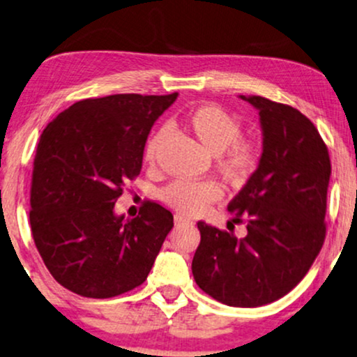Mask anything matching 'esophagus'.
<instances>
[{"instance_id": "esophagus-1", "label": "esophagus", "mask_w": 357, "mask_h": 357, "mask_svg": "<svg viewBox=\"0 0 357 357\" xmlns=\"http://www.w3.org/2000/svg\"><path fill=\"white\" fill-rule=\"evenodd\" d=\"M174 224H176V225H191L192 220H191V219H186V218H184V215H181V214H176V215H174Z\"/></svg>"}]
</instances>
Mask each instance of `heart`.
<instances>
[{"label":"heart","mask_w":357,"mask_h":357,"mask_svg":"<svg viewBox=\"0 0 357 357\" xmlns=\"http://www.w3.org/2000/svg\"><path fill=\"white\" fill-rule=\"evenodd\" d=\"M184 126L204 146L215 155V166L229 183L245 184L254 176L261 161V146L252 138H243L241 119L229 114L222 107L207 103L192 108L184 116ZM166 132L156 130L146 139L143 158L146 165H156L158 153L163 145ZM222 197V189L215 181H173L161 191V199L173 209L188 215L202 214L207 207Z\"/></svg>","instance_id":"1"}]
</instances>
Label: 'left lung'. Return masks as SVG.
Here are the masks:
<instances>
[{
  "label": "left lung",
  "mask_w": 357,
  "mask_h": 357,
  "mask_svg": "<svg viewBox=\"0 0 357 357\" xmlns=\"http://www.w3.org/2000/svg\"><path fill=\"white\" fill-rule=\"evenodd\" d=\"M241 98L259 110L264 132L259 168L227 206L247 236L199 220L192 275L220 303L255 308L293 290L321 250L331 161L300 110L259 96Z\"/></svg>",
  "instance_id": "8db88e82"
}]
</instances>
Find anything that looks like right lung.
<instances>
[{"label": "right lung", "instance_id": "right-lung-1", "mask_svg": "<svg viewBox=\"0 0 357 357\" xmlns=\"http://www.w3.org/2000/svg\"><path fill=\"white\" fill-rule=\"evenodd\" d=\"M116 93L85 98L40 135L31 179V232L57 283L87 298H112L145 282L173 229V214L146 201L135 219L115 215L142 171L153 123L176 100Z\"/></svg>", "mask_w": 357, "mask_h": 357}]
</instances>
